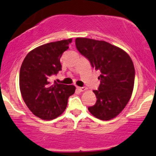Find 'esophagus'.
I'll return each instance as SVG.
<instances>
[{"label":"esophagus","mask_w":156,"mask_h":156,"mask_svg":"<svg viewBox=\"0 0 156 156\" xmlns=\"http://www.w3.org/2000/svg\"><path fill=\"white\" fill-rule=\"evenodd\" d=\"M76 89L79 90L80 92H83V91H84V90H87V88L85 87H77Z\"/></svg>","instance_id":"esophagus-1"}]
</instances>
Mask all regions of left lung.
<instances>
[{"label": "left lung", "mask_w": 156, "mask_h": 156, "mask_svg": "<svg viewBox=\"0 0 156 156\" xmlns=\"http://www.w3.org/2000/svg\"><path fill=\"white\" fill-rule=\"evenodd\" d=\"M75 42L80 53L101 72L98 89L93 90L97 101L88 110L101 120L113 119L125 108L133 92L135 69L131 58L121 48L105 41L76 38Z\"/></svg>", "instance_id": "obj_1"}]
</instances>
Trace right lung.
<instances>
[{
	"label": "right lung",
	"instance_id": "right-lung-1",
	"mask_svg": "<svg viewBox=\"0 0 156 156\" xmlns=\"http://www.w3.org/2000/svg\"><path fill=\"white\" fill-rule=\"evenodd\" d=\"M71 42L72 39L63 40L37 47L27 54L20 68L22 97L30 111L42 119L51 120L62 114L69 97L75 92L73 85L49 82L62 70L60 58Z\"/></svg>",
	"mask_w": 156,
	"mask_h": 156
}]
</instances>
